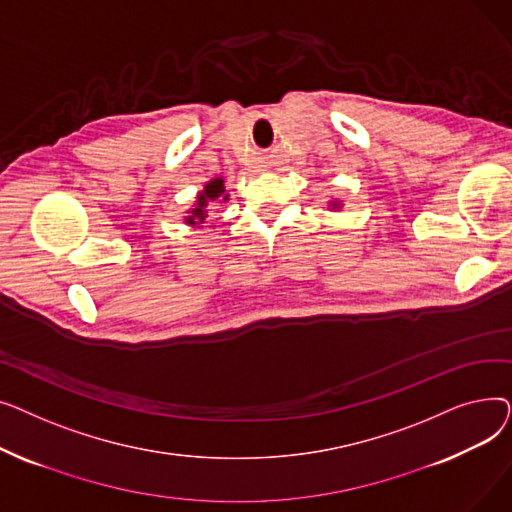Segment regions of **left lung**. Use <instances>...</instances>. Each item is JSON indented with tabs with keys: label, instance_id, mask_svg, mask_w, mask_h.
<instances>
[{
	"label": "left lung",
	"instance_id": "1",
	"mask_svg": "<svg viewBox=\"0 0 512 512\" xmlns=\"http://www.w3.org/2000/svg\"><path fill=\"white\" fill-rule=\"evenodd\" d=\"M334 205H336V203H334Z\"/></svg>",
	"mask_w": 512,
	"mask_h": 512
}]
</instances>
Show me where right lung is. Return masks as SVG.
<instances>
[{
  "instance_id": "add662e5",
  "label": "right lung",
  "mask_w": 512,
  "mask_h": 512,
  "mask_svg": "<svg viewBox=\"0 0 512 512\" xmlns=\"http://www.w3.org/2000/svg\"><path fill=\"white\" fill-rule=\"evenodd\" d=\"M222 193H224V180H222V178H215V180L207 182L205 191L199 195V203H197V207L193 209V215H188L186 222L191 224V226H195V224H203V220L207 218V211H205L207 203H209V201H215V199H218ZM226 199H228V195H224V201H226Z\"/></svg>"
}]
</instances>
